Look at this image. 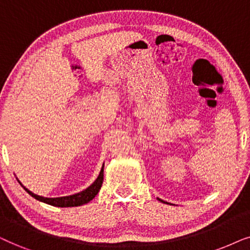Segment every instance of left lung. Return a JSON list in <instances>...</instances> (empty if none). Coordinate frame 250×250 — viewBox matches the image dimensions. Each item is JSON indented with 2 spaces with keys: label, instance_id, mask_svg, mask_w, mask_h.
Listing matches in <instances>:
<instances>
[{
  "label": "left lung",
  "instance_id": "1",
  "mask_svg": "<svg viewBox=\"0 0 250 250\" xmlns=\"http://www.w3.org/2000/svg\"><path fill=\"white\" fill-rule=\"evenodd\" d=\"M159 201H161V202H164V204H167V202H165L164 200H161V199H159Z\"/></svg>",
  "mask_w": 250,
  "mask_h": 250
}]
</instances>
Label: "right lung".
Wrapping results in <instances>:
<instances>
[{"mask_svg":"<svg viewBox=\"0 0 250 250\" xmlns=\"http://www.w3.org/2000/svg\"><path fill=\"white\" fill-rule=\"evenodd\" d=\"M103 181H104V165H103L101 172H99L97 179H96V181L92 183L89 188H86L84 191L76 193V194L67 195V197H61V198H44V197H41V195L34 194V193L29 191L28 188H26L21 182L19 181L18 182H19V184L24 188L25 191L27 192L29 195H32L33 198H35L36 200L44 202V204H48L50 206H55V207L64 208V207H78V206L88 204L89 201H91L92 199L97 195V193L99 192V189H101V188H102Z\"/></svg>","mask_w":250,"mask_h":250,"instance_id":"1","label":"right lung"}]
</instances>
